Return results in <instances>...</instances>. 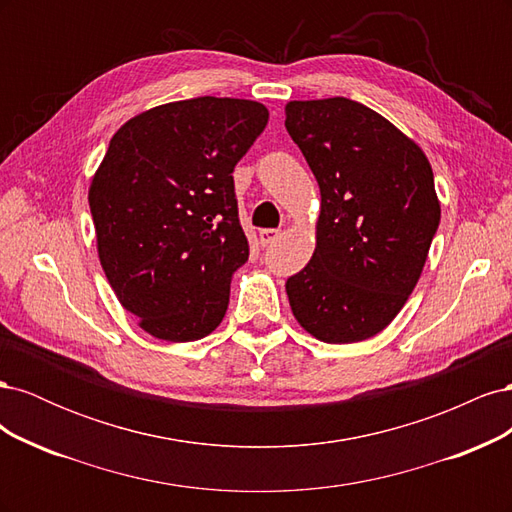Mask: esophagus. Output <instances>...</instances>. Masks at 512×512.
Segmentation results:
<instances>
[{"label": "esophagus", "instance_id": "obj_1", "mask_svg": "<svg viewBox=\"0 0 512 512\" xmlns=\"http://www.w3.org/2000/svg\"><path fill=\"white\" fill-rule=\"evenodd\" d=\"M277 237H280V230H275V228H265V230L258 232L260 245H271Z\"/></svg>", "mask_w": 512, "mask_h": 512}]
</instances>
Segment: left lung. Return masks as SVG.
Returning <instances> with one entry per match:
<instances>
[{
    "instance_id": "1",
    "label": "left lung",
    "mask_w": 512,
    "mask_h": 512,
    "mask_svg": "<svg viewBox=\"0 0 512 512\" xmlns=\"http://www.w3.org/2000/svg\"><path fill=\"white\" fill-rule=\"evenodd\" d=\"M286 130L320 188L316 250L286 292L301 327L354 344L389 327L440 224L433 170L412 138L348 98L292 100Z\"/></svg>"
}]
</instances>
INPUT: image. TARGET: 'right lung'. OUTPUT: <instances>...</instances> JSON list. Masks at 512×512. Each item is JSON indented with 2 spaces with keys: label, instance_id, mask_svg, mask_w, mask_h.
Here are the masks:
<instances>
[{
  "label": "right lung",
  "instance_id": "1",
  "mask_svg": "<svg viewBox=\"0 0 512 512\" xmlns=\"http://www.w3.org/2000/svg\"><path fill=\"white\" fill-rule=\"evenodd\" d=\"M269 111L239 98L168 102L115 132L89 185L98 258L119 303L164 342L220 327L250 256L232 170Z\"/></svg>",
  "mask_w": 512,
  "mask_h": 512
}]
</instances>
